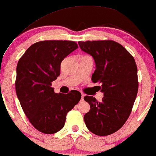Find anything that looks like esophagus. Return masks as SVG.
Segmentation results:
<instances>
[{
  "instance_id": "obj_1",
  "label": "esophagus",
  "mask_w": 156,
  "mask_h": 156,
  "mask_svg": "<svg viewBox=\"0 0 156 156\" xmlns=\"http://www.w3.org/2000/svg\"><path fill=\"white\" fill-rule=\"evenodd\" d=\"M84 96H85V95L82 94V97H81V99H82V100L84 99Z\"/></svg>"
}]
</instances>
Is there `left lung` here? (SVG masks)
<instances>
[{
	"mask_svg": "<svg viewBox=\"0 0 156 156\" xmlns=\"http://www.w3.org/2000/svg\"><path fill=\"white\" fill-rule=\"evenodd\" d=\"M80 49L94 59V83H101V102L86 96L90 109L84 116L90 131L107 136L118 131L129 118L138 92L137 67L134 58L125 47L112 40L79 41Z\"/></svg>",
	"mask_w": 156,
	"mask_h": 156,
	"instance_id": "left-lung-1",
	"label": "left lung"
}]
</instances>
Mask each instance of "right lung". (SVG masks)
Returning a JSON list of instances; mask_svg holds the SVG:
<instances>
[{
    "label": "right lung",
    "instance_id": "add662e5",
    "mask_svg": "<svg viewBox=\"0 0 156 156\" xmlns=\"http://www.w3.org/2000/svg\"><path fill=\"white\" fill-rule=\"evenodd\" d=\"M78 48L71 41H42L34 44L16 66V96L29 121L40 132L52 134L65 125L66 115L81 99V93H55L52 82L60 74V63Z\"/></svg>",
    "mask_w": 156,
    "mask_h": 156
}]
</instances>
